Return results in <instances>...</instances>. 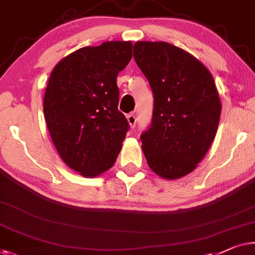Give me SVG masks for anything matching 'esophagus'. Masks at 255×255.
Masks as SVG:
<instances>
[{"instance_id":"obj_1","label":"esophagus","mask_w":255,"mask_h":255,"mask_svg":"<svg viewBox=\"0 0 255 255\" xmlns=\"http://www.w3.org/2000/svg\"><path fill=\"white\" fill-rule=\"evenodd\" d=\"M127 119H128V124H130V127L133 128L136 124V119H135L134 114H128V115L127 116Z\"/></svg>"}]
</instances>
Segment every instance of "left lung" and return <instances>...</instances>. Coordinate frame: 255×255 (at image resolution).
Segmentation results:
<instances>
[{
  "label": "left lung",
  "instance_id": "obj_1",
  "mask_svg": "<svg viewBox=\"0 0 255 255\" xmlns=\"http://www.w3.org/2000/svg\"><path fill=\"white\" fill-rule=\"evenodd\" d=\"M133 57L154 98L152 124L140 135L147 163L163 178H180L194 170L215 138L221 101L213 76L168 42H135Z\"/></svg>",
  "mask_w": 255,
  "mask_h": 255
}]
</instances>
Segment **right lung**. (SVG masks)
Here are the masks:
<instances>
[{"mask_svg":"<svg viewBox=\"0 0 255 255\" xmlns=\"http://www.w3.org/2000/svg\"><path fill=\"white\" fill-rule=\"evenodd\" d=\"M132 58L130 41L84 47L58 62L48 82L43 114L58 154L85 177L115 163L130 128L119 110L116 78Z\"/></svg>","mask_w":255,"mask_h":255,"instance_id":"obj_1","label":"right lung"}]
</instances>
